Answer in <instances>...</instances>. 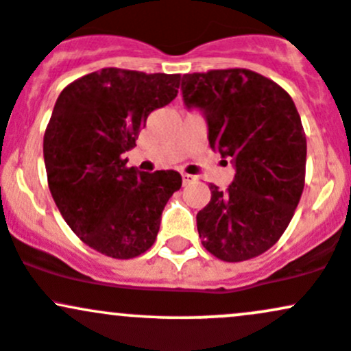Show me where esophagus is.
<instances>
[{"label": "esophagus", "mask_w": 351, "mask_h": 351, "mask_svg": "<svg viewBox=\"0 0 351 351\" xmlns=\"http://www.w3.org/2000/svg\"><path fill=\"white\" fill-rule=\"evenodd\" d=\"M195 180V177L194 176H189V174H182V182H184V186H186V184H191V182H194Z\"/></svg>", "instance_id": "esophagus-1"}]
</instances>
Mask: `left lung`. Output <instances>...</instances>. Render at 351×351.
Listing matches in <instances>:
<instances>
[{
    "label": "left lung",
    "mask_w": 351,
    "mask_h": 351,
    "mask_svg": "<svg viewBox=\"0 0 351 351\" xmlns=\"http://www.w3.org/2000/svg\"><path fill=\"white\" fill-rule=\"evenodd\" d=\"M180 92L187 110L204 115L210 149L236 172L228 191L209 184L199 237L222 261L256 258L288 228L304 187L306 137L295 101L246 69L187 73Z\"/></svg>",
    "instance_id": "1"
}]
</instances>
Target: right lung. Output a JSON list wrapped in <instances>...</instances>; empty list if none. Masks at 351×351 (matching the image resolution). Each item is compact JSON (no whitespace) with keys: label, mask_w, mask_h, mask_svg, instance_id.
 <instances>
[{"label":"right lung","mask_w":351,"mask_h":351,"mask_svg":"<svg viewBox=\"0 0 351 351\" xmlns=\"http://www.w3.org/2000/svg\"><path fill=\"white\" fill-rule=\"evenodd\" d=\"M180 75L104 69L60 93L43 138L48 186L63 219L101 254L129 259L156 241L182 186L176 171L127 169L147 117L177 97Z\"/></svg>","instance_id":"right-lung-1"}]
</instances>
